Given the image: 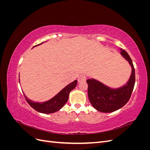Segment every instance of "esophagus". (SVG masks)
<instances>
[{"mask_svg": "<svg viewBox=\"0 0 150 150\" xmlns=\"http://www.w3.org/2000/svg\"><path fill=\"white\" fill-rule=\"evenodd\" d=\"M86 79V76L84 74H81L79 77H78V82H81L83 81H85Z\"/></svg>", "mask_w": 150, "mask_h": 150, "instance_id": "34e87169", "label": "esophagus"}]
</instances>
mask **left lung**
<instances>
[{
  "label": "left lung",
  "instance_id": "left-lung-1",
  "mask_svg": "<svg viewBox=\"0 0 150 150\" xmlns=\"http://www.w3.org/2000/svg\"><path fill=\"white\" fill-rule=\"evenodd\" d=\"M121 54L128 61L132 67V72L128 82L122 87L112 89L102 83L89 79L88 93L89 101L98 111L111 112L119 110L128 102L135 83V71L132 60L125 50L121 49Z\"/></svg>",
  "mask_w": 150,
  "mask_h": 150
}]
</instances>
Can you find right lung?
<instances>
[{"label": "right lung", "mask_w": 150, "mask_h": 150, "mask_svg": "<svg viewBox=\"0 0 150 150\" xmlns=\"http://www.w3.org/2000/svg\"><path fill=\"white\" fill-rule=\"evenodd\" d=\"M41 44H39L38 45ZM77 83H78V81H74L73 82L67 85L64 88H63L54 98L44 103H35L30 100V99H29L26 96H25L24 93V95L26 101L35 111L39 112L44 113V114L53 113L59 111L64 106V104L68 100V98H69L70 92L72 89L75 88L77 85Z\"/></svg>", "instance_id": "1"}]
</instances>
